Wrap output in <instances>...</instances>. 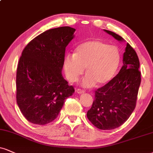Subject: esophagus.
Masks as SVG:
<instances>
[{
	"label": "esophagus",
	"instance_id": "1",
	"mask_svg": "<svg viewBox=\"0 0 153 153\" xmlns=\"http://www.w3.org/2000/svg\"><path fill=\"white\" fill-rule=\"evenodd\" d=\"M76 91H77V93H78V94H82V93H85V91H83V90L80 89V88H78V89L76 90Z\"/></svg>",
	"mask_w": 153,
	"mask_h": 153
}]
</instances>
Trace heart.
Returning <instances> with one entry per match:
<instances>
[{
    "label": "heart",
    "mask_w": 153,
    "mask_h": 153,
    "mask_svg": "<svg viewBox=\"0 0 153 153\" xmlns=\"http://www.w3.org/2000/svg\"><path fill=\"white\" fill-rule=\"evenodd\" d=\"M120 60V52L115 45L100 40H87L79 44L75 54L66 55L64 69L68 80L75 82L85 68L82 83L85 87H91L95 82L102 85L109 82L116 73Z\"/></svg>",
    "instance_id": "1"
}]
</instances>
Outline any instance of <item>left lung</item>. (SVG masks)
<instances>
[{"label":"left lung","instance_id":"1","mask_svg":"<svg viewBox=\"0 0 153 153\" xmlns=\"http://www.w3.org/2000/svg\"><path fill=\"white\" fill-rule=\"evenodd\" d=\"M119 41L123 38L112 31L105 30ZM123 65L116 76L95 91V99L87 117L100 130L117 128L129 118L135 110L141 82L140 62L135 51L127 43L123 54Z\"/></svg>","mask_w":153,"mask_h":153}]
</instances>
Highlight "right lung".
<instances>
[{"label":"right lung","mask_w":153,"mask_h":153,"mask_svg":"<svg viewBox=\"0 0 153 153\" xmlns=\"http://www.w3.org/2000/svg\"><path fill=\"white\" fill-rule=\"evenodd\" d=\"M75 31L69 26L50 29L23 49L16 72V101L29 122L51 123L58 117L65 99L74 93L61 71L65 48Z\"/></svg>","instance_id":"right-lung-1"}]
</instances>
